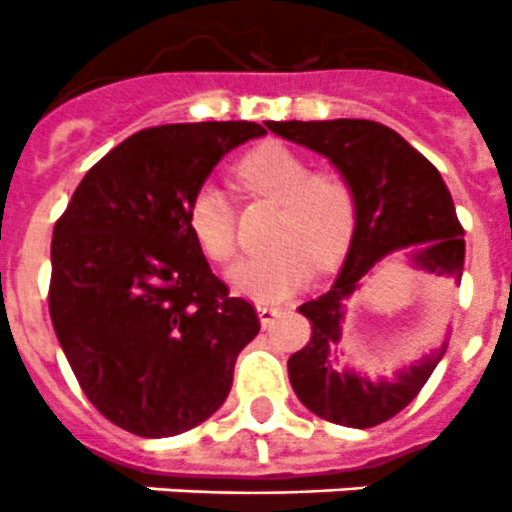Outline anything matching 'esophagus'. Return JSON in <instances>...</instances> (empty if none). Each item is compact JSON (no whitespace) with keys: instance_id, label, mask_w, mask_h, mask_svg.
Listing matches in <instances>:
<instances>
[{"instance_id":"1","label":"esophagus","mask_w":512,"mask_h":512,"mask_svg":"<svg viewBox=\"0 0 512 512\" xmlns=\"http://www.w3.org/2000/svg\"><path fill=\"white\" fill-rule=\"evenodd\" d=\"M256 310H259V320H261V325H271L274 323V318H277L279 312H282V307L279 305H274V302H259V307H256Z\"/></svg>"}]
</instances>
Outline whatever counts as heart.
Returning <instances> with one entry per match:
<instances>
[{
	"mask_svg": "<svg viewBox=\"0 0 512 512\" xmlns=\"http://www.w3.org/2000/svg\"><path fill=\"white\" fill-rule=\"evenodd\" d=\"M235 179L248 192L277 202L269 251L230 269V284L256 300H282L307 282L312 259L330 264L346 248L356 217V197L338 171H312L302 153L264 143L235 164ZM187 223L202 251L217 264L235 253V220L223 189L202 184L187 207Z\"/></svg>",
	"mask_w": 512,
	"mask_h": 512,
	"instance_id": "b5f03b06",
	"label": "heart"
}]
</instances>
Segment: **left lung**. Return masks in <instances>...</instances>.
<instances>
[{
	"label": "left lung",
	"mask_w": 512,
	"mask_h": 512,
	"mask_svg": "<svg viewBox=\"0 0 512 512\" xmlns=\"http://www.w3.org/2000/svg\"><path fill=\"white\" fill-rule=\"evenodd\" d=\"M266 128L328 158L356 197L354 235L341 274L328 292L300 305L312 336L305 348L289 356V382L302 405L318 418L348 428H372L408 408L446 348L410 364L395 379L372 382L354 369H341L338 343L348 297L387 253L408 246H418L410 251L418 269L459 284L464 228L436 166L382 122L269 120Z\"/></svg>",
	"instance_id": "left-lung-1"
}]
</instances>
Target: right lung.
Wrapping results in <instances>:
<instances>
[{
	"mask_svg": "<svg viewBox=\"0 0 512 512\" xmlns=\"http://www.w3.org/2000/svg\"><path fill=\"white\" fill-rule=\"evenodd\" d=\"M264 133L246 120L140 130L56 220L53 330L84 395L122 431L166 438L210 418L259 333L251 302L212 274L187 207L230 148Z\"/></svg>",
	"mask_w": 512,
	"mask_h": 512,
	"instance_id": "add662e5",
	"label": "right lung"
}]
</instances>
